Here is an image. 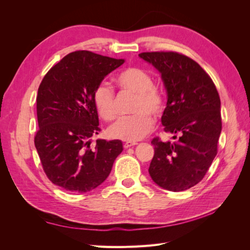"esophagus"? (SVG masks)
<instances>
[{"label":"esophagus","instance_id":"34e87169","mask_svg":"<svg viewBox=\"0 0 250 250\" xmlns=\"http://www.w3.org/2000/svg\"><path fill=\"white\" fill-rule=\"evenodd\" d=\"M134 145H138V143H135V142H125L123 146H124V148H129V147H132Z\"/></svg>","mask_w":250,"mask_h":250}]
</instances>
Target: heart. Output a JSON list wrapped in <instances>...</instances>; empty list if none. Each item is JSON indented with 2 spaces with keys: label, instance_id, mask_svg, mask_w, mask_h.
Segmentation results:
<instances>
[{
  "label": "heart",
  "instance_id": "heart-1",
  "mask_svg": "<svg viewBox=\"0 0 250 250\" xmlns=\"http://www.w3.org/2000/svg\"><path fill=\"white\" fill-rule=\"evenodd\" d=\"M116 81L121 88L137 95L132 107V111L137 113L119 119L108 128V134L112 139L126 142L139 141L153 129L154 120L148 112L160 116L165 108V99L160 90L153 87L152 77L139 67H129L121 72ZM93 100L103 120L111 121L116 118L115 94L107 83L102 82L97 85Z\"/></svg>",
  "mask_w": 250,
  "mask_h": 250
}]
</instances>
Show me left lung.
Wrapping results in <instances>:
<instances>
[{"label":"left lung","mask_w":250,"mask_h":250,"mask_svg":"<svg viewBox=\"0 0 250 250\" xmlns=\"http://www.w3.org/2000/svg\"><path fill=\"white\" fill-rule=\"evenodd\" d=\"M139 56L160 72L167 93L162 116L165 131L174 142L157 138L149 174L165 190L185 191L197 185L217 155L222 129L220 97L202 67L176 52H146Z\"/></svg>","instance_id":"obj_1"}]
</instances>
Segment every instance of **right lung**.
Returning a JSON list of instances; mask_svg holds the SVG:
<instances>
[{
	"label": "right lung",
	"mask_w": 250,
	"mask_h": 250,
	"mask_svg": "<svg viewBox=\"0 0 250 250\" xmlns=\"http://www.w3.org/2000/svg\"><path fill=\"white\" fill-rule=\"evenodd\" d=\"M124 59L76 51L43 77L36 98L40 129L34 138L44 173L55 186L73 193L94 190L106 179L123 151L120 140L90 138L100 131L94 90Z\"/></svg>",
	"instance_id": "add662e5"
}]
</instances>
